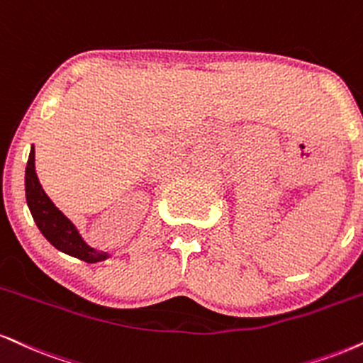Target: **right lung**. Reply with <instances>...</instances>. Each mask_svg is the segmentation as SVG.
<instances>
[{"label": "right lung", "mask_w": 363, "mask_h": 363, "mask_svg": "<svg viewBox=\"0 0 363 363\" xmlns=\"http://www.w3.org/2000/svg\"><path fill=\"white\" fill-rule=\"evenodd\" d=\"M25 194H27V204L33 216V221L37 223L43 237L49 240L57 250L84 260L87 264L108 259L106 252H98L87 245L84 240L81 238L76 226L71 223V220L62 215V211L52 203L45 191L42 189L37 172H35L33 147L30 150L27 170H25Z\"/></svg>", "instance_id": "1"}]
</instances>
